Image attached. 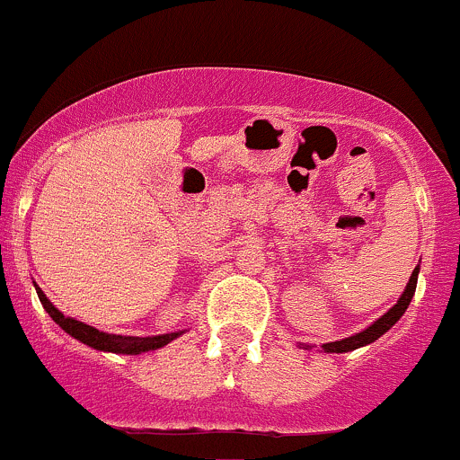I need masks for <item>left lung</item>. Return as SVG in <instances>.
<instances>
[{"instance_id": "obj_1", "label": "left lung", "mask_w": 460, "mask_h": 460, "mask_svg": "<svg viewBox=\"0 0 460 460\" xmlns=\"http://www.w3.org/2000/svg\"><path fill=\"white\" fill-rule=\"evenodd\" d=\"M417 276H419V265H417V268H414L412 276H410V280H408V285H406V289H403L402 298L397 300V305H394L393 309H388L386 314L382 315V318L375 320V323L370 324V327H367L364 331H359V333L350 335V338L338 340V342L323 344L324 353H349V350H355V349H359V347H367V344L375 342V340H377V338H382V335L386 333V331L393 327V324L397 323V320L402 318L403 314H406L410 300H412V296H414V289H417ZM305 347H307V344H305Z\"/></svg>"}]
</instances>
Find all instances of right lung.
<instances>
[{"label": "right lung", "instance_id": "add662e5", "mask_svg": "<svg viewBox=\"0 0 460 460\" xmlns=\"http://www.w3.org/2000/svg\"><path fill=\"white\" fill-rule=\"evenodd\" d=\"M39 300H41L43 309L50 314V318L58 324L66 333H70L72 338H76L78 342L87 344V347L96 350H110V353H122V355H140L146 350L162 349L164 344L172 342L175 338H180L184 331H175V333H164V335H151V338H136V335H116V333H105V331H98L90 327V324L81 323V320H74L70 315H63L54 305L48 300V296L43 294L41 288H37Z\"/></svg>", "mask_w": 460, "mask_h": 460}]
</instances>
